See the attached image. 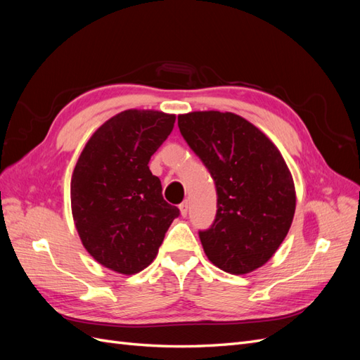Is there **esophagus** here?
I'll return each instance as SVG.
<instances>
[{"instance_id":"obj_1","label":"esophagus","mask_w":360,"mask_h":360,"mask_svg":"<svg viewBox=\"0 0 360 360\" xmlns=\"http://www.w3.org/2000/svg\"><path fill=\"white\" fill-rule=\"evenodd\" d=\"M179 207H180L181 216H186V214H188V210H189V204H188V201H183Z\"/></svg>"}]
</instances>
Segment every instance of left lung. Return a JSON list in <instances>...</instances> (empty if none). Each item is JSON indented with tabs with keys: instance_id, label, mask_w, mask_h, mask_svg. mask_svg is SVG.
<instances>
[{
	"instance_id": "left-lung-1",
	"label": "left lung",
	"mask_w": 360,
	"mask_h": 360,
	"mask_svg": "<svg viewBox=\"0 0 360 360\" xmlns=\"http://www.w3.org/2000/svg\"><path fill=\"white\" fill-rule=\"evenodd\" d=\"M179 129L216 186L214 221L198 231L205 255L233 275L261 267L284 242L296 209L285 160L261 130L231 112L179 115Z\"/></svg>"
}]
</instances>
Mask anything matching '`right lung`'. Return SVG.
Returning <instances> with one entry per match:
<instances>
[{
  "label": "right lung",
  "mask_w": 360,
  "mask_h": 360,
  "mask_svg": "<svg viewBox=\"0 0 360 360\" xmlns=\"http://www.w3.org/2000/svg\"><path fill=\"white\" fill-rule=\"evenodd\" d=\"M176 115L129 110L96 130L76 163L72 213L89 254L118 274L134 275L158 255L180 216L162 197L148 162L168 138Z\"/></svg>",
  "instance_id": "right-lung-1"
}]
</instances>
